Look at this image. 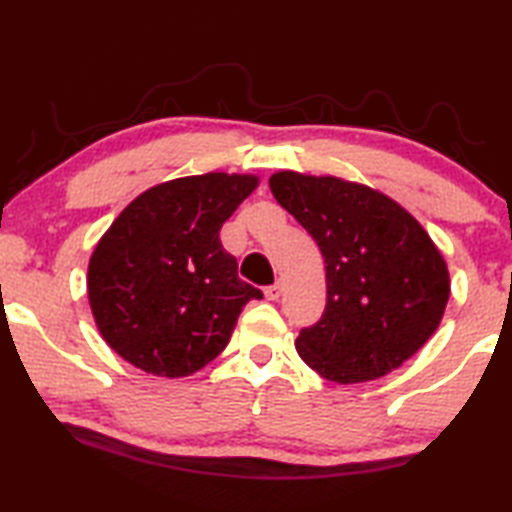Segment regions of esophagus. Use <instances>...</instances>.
Masks as SVG:
<instances>
[{"mask_svg": "<svg viewBox=\"0 0 512 512\" xmlns=\"http://www.w3.org/2000/svg\"><path fill=\"white\" fill-rule=\"evenodd\" d=\"M264 296H266V300H277L282 296V284L275 282V284H271V287H266Z\"/></svg>", "mask_w": 512, "mask_h": 512, "instance_id": "obj_1", "label": "esophagus"}]
</instances>
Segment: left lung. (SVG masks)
Wrapping results in <instances>:
<instances>
[{"instance_id":"obj_1","label":"left lung","mask_w":512,"mask_h":512,"mask_svg":"<svg viewBox=\"0 0 512 512\" xmlns=\"http://www.w3.org/2000/svg\"><path fill=\"white\" fill-rule=\"evenodd\" d=\"M271 192L325 259L327 305L300 359L336 384L384 377L436 332L449 300L440 250L393 198L334 176L273 173Z\"/></svg>"}]
</instances>
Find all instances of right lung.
Instances as JSON below:
<instances>
[{
    "mask_svg": "<svg viewBox=\"0 0 512 512\" xmlns=\"http://www.w3.org/2000/svg\"><path fill=\"white\" fill-rule=\"evenodd\" d=\"M255 176L203 173L146 189L99 239L88 298L103 339L158 377H187L219 357L248 300L219 230Z\"/></svg>",
    "mask_w": 512,
    "mask_h": 512,
    "instance_id": "add662e5",
    "label": "right lung"
}]
</instances>
